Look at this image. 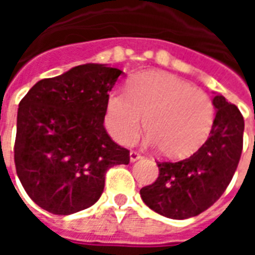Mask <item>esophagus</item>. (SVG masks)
I'll use <instances>...</instances> for the list:
<instances>
[{
    "instance_id": "1",
    "label": "esophagus",
    "mask_w": 255,
    "mask_h": 255,
    "mask_svg": "<svg viewBox=\"0 0 255 255\" xmlns=\"http://www.w3.org/2000/svg\"><path fill=\"white\" fill-rule=\"evenodd\" d=\"M140 158H142V154H140V153H139V151H131V153H129V160L132 161H138V160H140Z\"/></svg>"
}]
</instances>
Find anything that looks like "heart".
Returning <instances> with one entry per match:
<instances>
[{"label":"heart","instance_id":"1","mask_svg":"<svg viewBox=\"0 0 255 255\" xmlns=\"http://www.w3.org/2000/svg\"><path fill=\"white\" fill-rule=\"evenodd\" d=\"M166 157H184L206 140L214 105L205 91L166 72L133 76L127 93L113 91L106 102L105 124L122 144H132L142 131Z\"/></svg>","mask_w":255,"mask_h":255}]
</instances>
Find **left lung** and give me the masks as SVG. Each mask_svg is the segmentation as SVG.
<instances>
[{
  "label": "left lung",
  "instance_id": "1",
  "mask_svg": "<svg viewBox=\"0 0 255 255\" xmlns=\"http://www.w3.org/2000/svg\"><path fill=\"white\" fill-rule=\"evenodd\" d=\"M213 105L217 111L208 140L184 160L157 161V180L140 188L143 202L161 216L173 220L198 216L232 180L243 149L245 120L223 95L214 97Z\"/></svg>",
  "mask_w": 255,
  "mask_h": 255
}]
</instances>
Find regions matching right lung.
<instances>
[{
    "label": "right lung",
    "instance_id": "right-lung-1",
    "mask_svg": "<svg viewBox=\"0 0 255 255\" xmlns=\"http://www.w3.org/2000/svg\"><path fill=\"white\" fill-rule=\"evenodd\" d=\"M123 72L79 65L42 79L20 101L14 165L21 186L47 212L68 216L100 199L106 172L129 162V150L104 127L109 91Z\"/></svg>",
    "mask_w": 255,
    "mask_h": 255
}]
</instances>
